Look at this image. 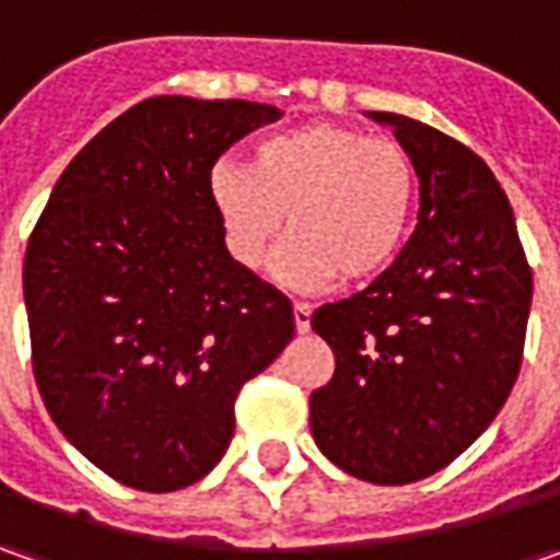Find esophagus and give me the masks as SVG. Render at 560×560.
Wrapping results in <instances>:
<instances>
[{"label": "esophagus", "instance_id": "obj_1", "mask_svg": "<svg viewBox=\"0 0 560 560\" xmlns=\"http://www.w3.org/2000/svg\"><path fill=\"white\" fill-rule=\"evenodd\" d=\"M292 317H295V330L299 334H308L312 330V305L308 302H295L292 305Z\"/></svg>", "mask_w": 560, "mask_h": 560}]
</instances>
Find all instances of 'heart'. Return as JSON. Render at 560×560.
Returning a JSON list of instances; mask_svg holds the SVG:
<instances>
[{
    "mask_svg": "<svg viewBox=\"0 0 560 560\" xmlns=\"http://www.w3.org/2000/svg\"><path fill=\"white\" fill-rule=\"evenodd\" d=\"M418 171L405 145L314 120L252 145L246 167L214 164L208 196L230 255L261 268L290 221L277 277L320 287L371 280L398 255L415 211Z\"/></svg>",
    "mask_w": 560,
    "mask_h": 560,
    "instance_id": "1",
    "label": "heart"
}]
</instances>
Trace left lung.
<instances>
[{"label":"left lung","instance_id":"left-lung-1","mask_svg":"<svg viewBox=\"0 0 560 560\" xmlns=\"http://www.w3.org/2000/svg\"><path fill=\"white\" fill-rule=\"evenodd\" d=\"M393 127L420 184L418 226L368 290L312 314L334 380L312 393V436L358 480L401 486L452 464L521 374L533 273L505 189L480 155L420 120Z\"/></svg>","mask_w":560,"mask_h":560}]
</instances>
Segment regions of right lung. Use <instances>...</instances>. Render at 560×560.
I'll return each mask as SVG.
<instances>
[{
    "label": "right lung",
    "instance_id": "right-lung-1",
    "mask_svg": "<svg viewBox=\"0 0 560 560\" xmlns=\"http://www.w3.org/2000/svg\"><path fill=\"white\" fill-rule=\"evenodd\" d=\"M283 115L243 98L155 96L58 177L24 258L33 376L83 458L174 492L233 440V401L295 334L290 299L230 258L211 167Z\"/></svg>",
    "mask_w": 560,
    "mask_h": 560
}]
</instances>
